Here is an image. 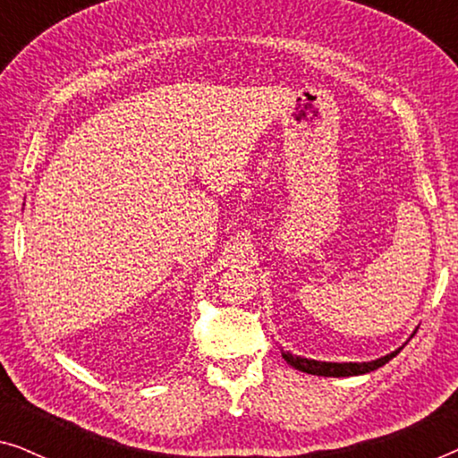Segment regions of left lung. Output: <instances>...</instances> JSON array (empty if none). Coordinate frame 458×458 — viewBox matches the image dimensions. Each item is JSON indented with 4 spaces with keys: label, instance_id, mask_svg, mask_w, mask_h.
I'll return each instance as SVG.
<instances>
[{
    "label": "left lung",
    "instance_id": "1",
    "mask_svg": "<svg viewBox=\"0 0 458 458\" xmlns=\"http://www.w3.org/2000/svg\"><path fill=\"white\" fill-rule=\"evenodd\" d=\"M400 350H394V352L381 356V359L369 360V362H325V360H315V359H304V356L292 354V352H281L287 365L302 373L310 375H321V377H352V375H365L371 373L375 369L384 367L387 360H392Z\"/></svg>",
    "mask_w": 458,
    "mask_h": 458
}]
</instances>
